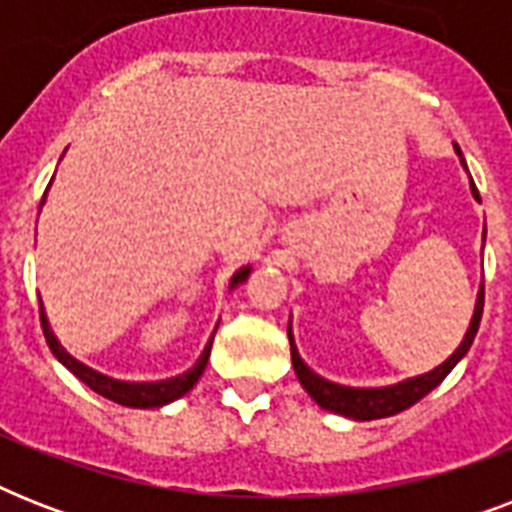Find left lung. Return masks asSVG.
I'll use <instances>...</instances> for the list:
<instances>
[{
    "instance_id": "1",
    "label": "left lung",
    "mask_w": 512,
    "mask_h": 512,
    "mask_svg": "<svg viewBox=\"0 0 512 512\" xmlns=\"http://www.w3.org/2000/svg\"><path fill=\"white\" fill-rule=\"evenodd\" d=\"M454 151L460 156L462 167L468 170V164L462 159L460 146L454 143ZM470 191H473V199L481 201L478 196L476 183L470 180ZM486 236V228H484ZM481 313H484V284L478 289L476 297V311H473V319H470V327L462 337L460 348L454 350L452 356L446 358L444 364H438L436 369H430L425 374H417V377H409V380H401L396 385H385V388H348V385H337V382H329L324 377L313 372L311 366L305 364L300 353H297L295 337H292V321H289V350H292V366H295V374L300 385L308 390V396L327 412L342 414V417H350V420H380V417H393V414L404 412L412 404H417L422 396H428L430 390L438 388L444 377L452 372L454 366L460 364V358L465 356L476 340L478 324H481Z\"/></svg>"
}]
</instances>
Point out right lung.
<instances>
[{"label":"right lung","mask_w":512,"mask_h":512,"mask_svg":"<svg viewBox=\"0 0 512 512\" xmlns=\"http://www.w3.org/2000/svg\"><path fill=\"white\" fill-rule=\"evenodd\" d=\"M44 204V199H42ZM249 271H252V265H244L239 271L233 273L231 279V289L244 284L249 279ZM39 316H42V329H44V337H47V345L50 350L55 353L60 364L66 366L68 372H74L79 380L92 388L95 393H100L103 398L108 401H116V404L122 406H132V409H156V406H164V404H172L177 398H183L188 390L199 382V377L204 374L207 369V361H209V350H212V340L215 335L209 337L207 348L201 350V356L196 358V364L188 369V372L177 374V377H170V380H156V382H127V380H114V377H108V374H100L90 366H84L82 361H76L71 353H68L63 345L58 342L55 332H52L50 321H47V313H44V305L39 303ZM217 329V327H215Z\"/></svg>","instance_id":"obj_1"}]
</instances>
